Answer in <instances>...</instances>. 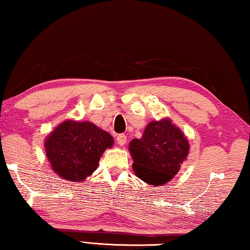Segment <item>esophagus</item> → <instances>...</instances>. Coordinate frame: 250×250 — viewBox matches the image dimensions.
Instances as JSON below:
<instances>
[{
  "mask_svg": "<svg viewBox=\"0 0 250 250\" xmlns=\"http://www.w3.org/2000/svg\"><path fill=\"white\" fill-rule=\"evenodd\" d=\"M117 141L120 146H125L126 143V136L125 135V133H120V135H118V137H117Z\"/></svg>",
  "mask_w": 250,
  "mask_h": 250,
  "instance_id": "1",
  "label": "esophagus"
}]
</instances>
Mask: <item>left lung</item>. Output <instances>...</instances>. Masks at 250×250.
<instances>
[{"label":"left lung","mask_w":250,"mask_h":250,"mask_svg":"<svg viewBox=\"0 0 250 250\" xmlns=\"http://www.w3.org/2000/svg\"><path fill=\"white\" fill-rule=\"evenodd\" d=\"M188 149V139L168 119L151 121L143 137L129 145L136 175L156 186L167 183L177 174Z\"/></svg>","instance_id":"1"}]
</instances>
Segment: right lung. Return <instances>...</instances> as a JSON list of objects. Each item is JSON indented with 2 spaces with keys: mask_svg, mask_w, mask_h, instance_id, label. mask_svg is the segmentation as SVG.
<instances>
[{
  "mask_svg": "<svg viewBox=\"0 0 250 250\" xmlns=\"http://www.w3.org/2000/svg\"><path fill=\"white\" fill-rule=\"evenodd\" d=\"M113 138L91 122L67 120L50 133L44 143L53 169L64 180L80 182L98 168Z\"/></svg>",
  "mask_w": 250,
  "mask_h": 250,
  "instance_id": "add662e5",
  "label": "right lung"
}]
</instances>
